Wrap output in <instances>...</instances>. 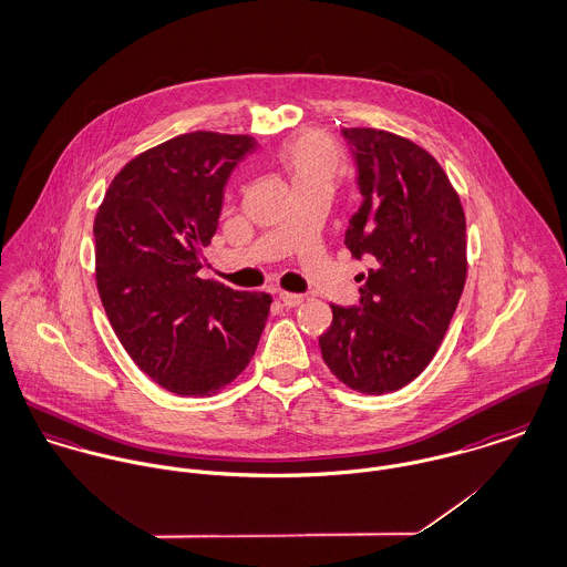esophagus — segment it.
I'll return each instance as SVG.
<instances>
[{
  "mask_svg": "<svg viewBox=\"0 0 567 567\" xmlns=\"http://www.w3.org/2000/svg\"><path fill=\"white\" fill-rule=\"evenodd\" d=\"M280 302H282V307H287V309H296V307H300V305L305 302V296H300V293H289V291H280Z\"/></svg>",
  "mask_w": 567,
  "mask_h": 567,
  "instance_id": "34e87169",
  "label": "esophagus"
}]
</instances>
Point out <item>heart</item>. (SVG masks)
I'll use <instances>...</instances> for the list:
<instances>
[{
    "mask_svg": "<svg viewBox=\"0 0 567 567\" xmlns=\"http://www.w3.org/2000/svg\"><path fill=\"white\" fill-rule=\"evenodd\" d=\"M278 163L291 178L293 187L313 183L332 185L341 167V156L330 136L307 132L280 150Z\"/></svg>",
    "mask_w": 567,
    "mask_h": 567,
    "instance_id": "obj_1",
    "label": "heart"
}]
</instances>
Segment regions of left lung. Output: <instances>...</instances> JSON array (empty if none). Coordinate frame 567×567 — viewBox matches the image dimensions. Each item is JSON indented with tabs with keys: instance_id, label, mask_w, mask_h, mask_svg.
I'll return each mask as SVG.
<instances>
[{
	"instance_id": "left-lung-1",
	"label": "left lung",
	"mask_w": 567,
	"mask_h": 567,
	"mask_svg": "<svg viewBox=\"0 0 567 567\" xmlns=\"http://www.w3.org/2000/svg\"><path fill=\"white\" fill-rule=\"evenodd\" d=\"M363 195L346 248L370 260L357 307H332L319 337L328 370L350 389H402L433 361L467 276L461 199L440 163L413 141L343 127Z\"/></svg>"
}]
</instances>
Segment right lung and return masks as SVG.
Returning a JSON list of instances; mask_svg holds the SVG:
<instances>
[{
	"label": "right lung",
	"instance_id": "add662e5",
	"mask_svg": "<svg viewBox=\"0 0 567 567\" xmlns=\"http://www.w3.org/2000/svg\"><path fill=\"white\" fill-rule=\"evenodd\" d=\"M248 134L189 132L115 176L95 215V280L130 359L178 395H210L239 377L267 323L271 296L197 276Z\"/></svg>",
	"mask_w": 567,
	"mask_h": 567
}]
</instances>
